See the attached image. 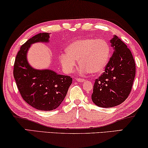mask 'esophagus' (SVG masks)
Returning a JSON list of instances; mask_svg holds the SVG:
<instances>
[{"label":"esophagus","instance_id":"1","mask_svg":"<svg viewBox=\"0 0 148 148\" xmlns=\"http://www.w3.org/2000/svg\"><path fill=\"white\" fill-rule=\"evenodd\" d=\"M76 81H78V82H83L84 81V80L82 78H76Z\"/></svg>","mask_w":148,"mask_h":148}]
</instances>
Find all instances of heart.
Returning <instances> with one entry per match:
<instances>
[{"instance_id": "obj_1", "label": "heart", "mask_w": 148, "mask_h": 148, "mask_svg": "<svg viewBox=\"0 0 148 148\" xmlns=\"http://www.w3.org/2000/svg\"><path fill=\"white\" fill-rule=\"evenodd\" d=\"M111 56V47L104 39L83 38L68 45L59 60L66 73H72L79 60L80 72L99 74L105 69Z\"/></svg>"}]
</instances>
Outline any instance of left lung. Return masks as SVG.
I'll list each match as a JSON object with an SVG mask.
<instances>
[{"label":"left lung","instance_id":"1","mask_svg":"<svg viewBox=\"0 0 148 148\" xmlns=\"http://www.w3.org/2000/svg\"><path fill=\"white\" fill-rule=\"evenodd\" d=\"M110 42L113 56L105 72L96 79L91 97L96 105L103 108L115 107L125 101L136 76V64L130 49L116 35Z\"/></svg>","mask_w":148,"mask_h":148}]
</instances>
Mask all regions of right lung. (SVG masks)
<instances>
[{
  "instance_id": "obj_1",
  "label": "right lung",
  "mask_w": 148,
  "mask_h": 148,
  "mask_svg": "<svg viewBox=\"0 0 148 148\" xmlns=\"http://www.w3.org/2000/svg\"><path fill=\"white\" fill-rule=\"evenodd\" d=\"M49 33H41L21 45L16 56L13 76L24 101L35 109L51 111L59 107L72 82L70 76L49 69L33 68L27 61V52L33 43H48Z\"/></svg>"
}]
</instances>
